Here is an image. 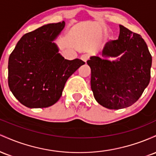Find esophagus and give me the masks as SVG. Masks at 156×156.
Here are the masks:
<instances>
[{
	"label": "esophagus",
	"instance_id": "1",
	"mask_svg": "<svg viewBox=\"0 0 156 156\" xmlns=\"http://www.w3.org/2000/svg\"><path fill=\"white\" fill-rule=\"evenodd\" d=\"M80 58H81L82 61H83L85 63H87V60L89 58V54H83L81 55V57H80Z\"/></svg>",
	"mask_w": 156,
	"mask_h": 156
}]
</instances>
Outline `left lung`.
<instances>
[{
	"label": "left lung",
	"mask_w": 156,
	"mask_h": 156,
	"mask_svg": "<svg viewBox=\"0 0 156 156\" xmlns=\"http://www.w3.org/2000/svg\"><path fill=\"white\" fill-rule=\"evenodd\" d=\"M101 55H92L87 61L97 102L109 109L133 105L150 83L152 56L146 42L119 25V38L107 42ZM116 57L115 60L108 59Z\"/></svg>",
	"instance_id": "1"
}]
</instances>
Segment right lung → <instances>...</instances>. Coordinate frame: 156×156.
Here are the masks:
<instances>
[{
  "mask_svg": "<svg viewBox=\"0 0 156 156\" xmlns=\"http://www.w3.org/2000/svg\"><path fill=\"white\" fill-rule=\"evenodd\" d=\"M65 22L49 23L23 35L9 58L8 83L25 106L47 108L59 100L68 78L83 61L65 59L54 41Z\"/></svg>",
  "mask_w": 156,
  "mask_h": 156,
  "instance_id": "1",
  "label": "right lung"
}]
</instances>
